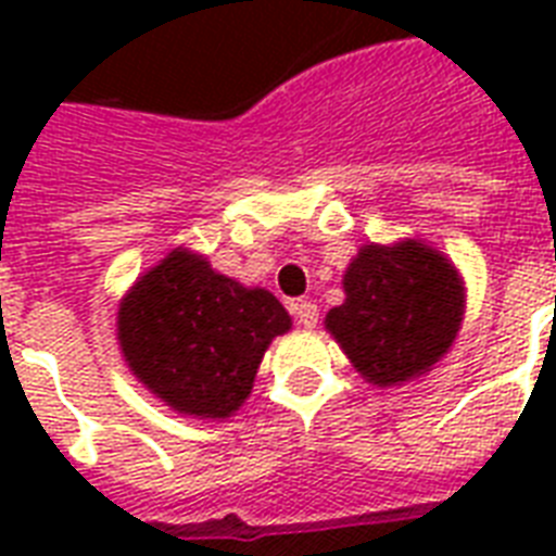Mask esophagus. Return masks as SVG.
<instances>
[{"label": "esophagus", "instance_id": "34e87169", "mask_svg": "<svg viewBox=\"0 0 556 556\" xmlns=\"http://www.w3.org/2000/svg\"><path fill=\"white\" fill-rule=\"evenodd\" d=\"M291 312H294L296 323H300L303 329H314L317 320H320V312H317V305H314L312 300H296V303H291Z\"/></svg>", "mask_w": 556, "mask_h": 556}]
</instances>
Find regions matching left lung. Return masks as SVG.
<instances>
[{
  "label": "left lung",
  "mask_w": 556,
  "mask_h": 556,
  "mask_svg": "<svg viewBox=\"0 0 556 556\" xmlns=\"http://www.w3.org/2000/svg\"><path fill=\"white\" fill-rule=\"evenodd\" d=\"M343 288L346 303L326 314V329L378 387L430 369L450 349L465 314L456 268L421 242L366 244L349 265Z\"/></svg>",
  "instance_id": "left-lung-1"
}]
</instances>
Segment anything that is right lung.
<instances>
[{"label":"right lung","mask_w":556,"mask_h":556,"mask_svg":"<svg viewBox=\"0 0 556 556\" xmlns=\"http://www.w3.org/2000/svg\"><path fill=\"white\" fill-rule=\"evenodd\" d=\"M288 329L277 296L222 277L190 251L147 270L117 312L129 369L173 409L204 418L242 406L265 349Z\"/></svg>","instance_id":"obj_1"}]
</instances>
